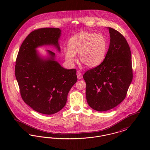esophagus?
<instances>
[{"label":"esophagus","instance_id":"obj_1","mask_svg":"<svg viewBox=\"0 0 150 150\" xmlns=\"http://www.w3.org/2000/svg\"><path fill=\"white\" fill-rule=\"evenodd\" d=\"M76 75H77V76H78V79H81V76H82V75H81V72H77Z\"/></svg>","mask_w":150,"mask_h":150}]
</instances>
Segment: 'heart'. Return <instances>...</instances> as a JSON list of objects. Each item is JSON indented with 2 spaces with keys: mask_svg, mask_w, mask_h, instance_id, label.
Segmentation results:
<instances>
[{
  "mask_svg": "<svg viewBox=\"0 0 150 150\" xmlns=\"http://www.w3.org/2000/svg\"><path fill=\"white\" fill-rule=\"evenodd\" d=\"M68 45L64 55L70 64L76 61V54H79L80 62L88 67H95L103 62L107 54V40L101 34L80 32L72 37Z\"/></svg>",
  "mask_w": 150,
  "mask_h": 150,
  "instance_id": "b5f03b06",
  "label": "heart"
}]
</instances>
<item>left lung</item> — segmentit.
<instances>
[{"label": "left lung", "instance_id": "8db88e82", "mask_svg": "<svg viewBox=\"0 0 150 150\" xmlns=\"http://www.w3.org/2000/svg\"><path fill=\"white\" fill-rule=\"evenodd\" d=\"M110 43L103 61L86 72V98L89 106L106 111L125 99L133 79L132 56L125 38L117 30L107 28Z\"/></svg>", "mask_w": 150, "mask_h": 150}]
</instances>
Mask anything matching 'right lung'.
Instances as JSON below:
<instances>
[{
  "instance_id": "add662e5",
  "label": "right lung",
  "mask_w": 150,
  "mask_h": 150,
  "mask_svg": "<svg viewBox=\"0 0 150 150\" xmlns=\"http://www.w3.org/2000/svg\"><path fill=\"white\" fill-rule=\"evenodd\" d=\"M61 30L42 28L31 32L21 45L15 66V76L23 101L43 114L57 113L64 107L67 95L77 81L76 69H66L56 61L55 53L46 50L42 56L36 49L43 46L61 48Z\"/></svg>"
}]
</instances>
